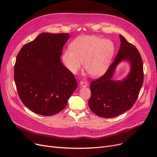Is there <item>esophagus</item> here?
Instances as JSON below:
<instances>
[{
	"instance_id": "obj_1",
	"label": "esophagus",
	"mask_w": 157,
	"mask_h": 157,
	"mask_svg": "<svg viewBox=\"0 0 157 157\" xmlns=\"http://www.w3.org/2000/svg\"><path fill=\"white\" fill-rule=\"evenodd\" d=\"M79 85L81 88H85L88 86V82L86 81H81Z\"/></svg>"
}]
</instances>
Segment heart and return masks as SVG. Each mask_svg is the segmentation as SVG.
Returning <instances> with one entry per match:
<instances>
[{"mask_svg":"<svg viewBox=\"0 0 157 157\" xmlns=\"http://www.w3.org/2000/svg\"><path fill=\"white\" fill-rule=\"evenodd\" d=\"M64 50L62 60L66 69L76 74L82 66L92 77L105 73L115 54V45L109 39L93 35L77 37Z\"/></svg>","mask_w":157,"mask_h":157,"instance_id":"heart-1","label":"heart"}]
</instances>
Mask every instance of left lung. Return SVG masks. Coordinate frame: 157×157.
<instances>
[{"mask_svg":"<svg viewBox=\"0 0 157 157\" xmlns=\"http://www.w3.org/2000/svg\"><path fill=\"white\" fill-rule=\"evenodd\" d=\"M121 45L118 54L107 72L91 82V98L88 105L98 116L112 118L129 110L136 101L143 82V65L136 47L119 35ZM130 65L128 75L121 80H113L117 66L121 61Z\"/></svg>","mask_w":157,"mask_h":157,"instance_id":"left-lung-1","label":"left lung"}]
</instances>
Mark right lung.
<instances>
[{
    "label": "right lung",
    "instance_id": "add662e5",
    "mask_svg": "<svg viewBox=\"0 0 157 157\" xmlns=\"http://www.w3.org/2000/svg\"><path fill=\"white\" fill-rule=\"evenodd\" d=\"M69 33H42L25 45L14 66V81L24 105L41 116L63 110L78 86L76 80L60 60Z\"/></svg>",
    "mask_w": 157,
    "mask_h": 157
}]
</instances>
